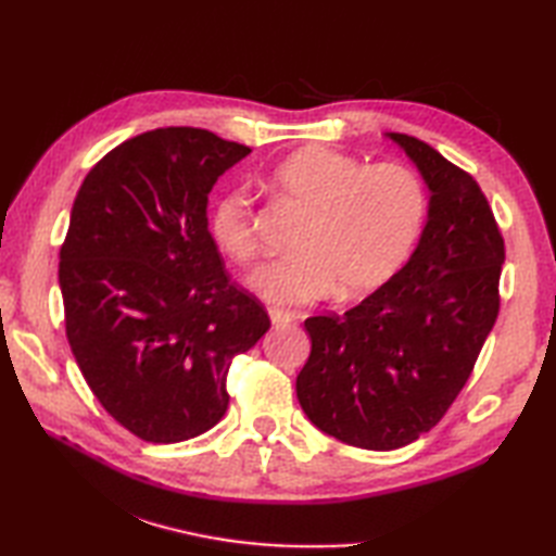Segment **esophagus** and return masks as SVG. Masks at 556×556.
<instances>
[{"instance_id": "esophagus-1", "label": "esophagus", "mask_w": 556, "mask_h": 556, "mask_svg": "<svg viewBox=\"0 0 556 556\" xmlns=\"http://www.w3.org/2000/svg\"><path fill=\"white\" fill-rule=\"evenodd\" d=\"M269 320H271V325H275V327H287L293 320V315L289 311L269 308Z\"/></svg>"}]
</instances>
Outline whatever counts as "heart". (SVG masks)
Returning <instances> with one entry per match:
<instances>
[{"mask_svg":"<svg viewBox=\"0 0 556 556\" xmlns=\"http://www.w3.org/2000/svg\"><path fill=\"white\" fill-rule=\"evenodd\" d=\"M281 205L303 215L293 253L257 267L248 285L279 305H303L329 293L356 299L406 263L428 215V195L404 164L363 162L332 148H305L267 176ZM210 231L236 263L257 257L253 198L231 188L210 212Z\"/></svg>","mask_w":556,"mask_h":556,"instance_id":"heart-1","label":"heart"}]
</instances>
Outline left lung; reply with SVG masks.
<instances>
[{
    "mask_svg": "<svg viewBox=\"0 0 556 556\" xmlns=\"http://www.w3.org/2000/svg\"><path fill=\"white\" fill-rule=\"evenodd\" d=\"M430 191L408 263L344 315L305 320L296 396L317 430L392 452L432 430L470 377L500 313L504 239L470 174L406 134H384Z\"/></svg>",
    "mask_w": 556,
    "mask_h": 556,
    "instance_id": "1",
    "label": "left lung"
}]
</instances>
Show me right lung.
Returning a JSON list of instances; mask_svg holds the SVG:
<instances>
[{
  "instance_id": "1",
  "label": "right lung",
  "mask_w": 556,
  "mask_h": 556,
  "mask_svg": "<svg viewBox=\"0 0 556 556\" xmlns=\"http://www.w3.org/2000/svg\"><path fill=\"white\" fill-rule=\"evenodd\" d=\"M251 148L203 128L124 140L80 184L59 253L66 337L92 394L152 444L207 432L231 358L269 329L207 229V195Z\"/></svg>"
}]
</instances>
